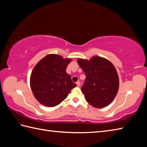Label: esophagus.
Returning a JSON list of instances; mask_svg holds the SVG:
<instances>
[{
    "label": "esophagus",
    "instance_id": "obj_1",
    "mask_svg": "<svg viewBox=\"0 0 147 147\" xmlns=\"http://www.w3.org/2000/svg\"><path fill=\"white\" fill-rule=\"evenodd\" d=\"M76 85H77V86H78V87H80V85H81V83H80V82H76Z\"/></svg>",
    "mask_w": 147,
    "mask_h": 147
}]
</instances>
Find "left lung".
Returning a JSON list of instances; mask_svg holds the SVG:
<instances>
[{
	"label": "left lung",
	"mask_w": 147,
	"mask_h": 147,
	"mask_svg": "<svg viewBox=\"0 0 147 147\" xmlns=\"http://www.w3.org/2000/svg\"><path fill=\"white\" fill-rule=\"evenodd\" d=\"M78 63L86 74L81 90L87 102L96 108L110 104L119 89V77L114 65L98 56L90 61L79 59Z\"/></svg>",
	"instance_id": "1"
}]
</instances>
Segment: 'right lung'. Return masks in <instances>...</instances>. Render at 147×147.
<instances>
[{"instance_id":"add662e5","label":"right lung","mask_w":147,"mask_h":147,"mask_svg":"<svg viewBox=\"0 0 147 147\" xmlns=\"http://www.w3.org/2000/svg\"><path fill=\"white\" fill-rule=\"evenodd\" d=\"M70 59L49 54L38 62L31 74L30 85L35 97L47 107H54L66 98L76 86L66 69Z\"/></svg>"}]
</instances>
